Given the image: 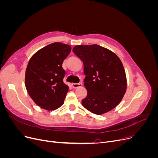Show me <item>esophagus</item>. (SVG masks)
Returning <instances> with one entry per match:
<instances>
[{
	"mask_svg": "<svg viewBox=\"0 0 158 158\" xmlns=\"http://www.w3.org/2000/svg\"><path fill=\"white\" fill-rule=\"evenodd\" d=\"M72 86H73V88H77L82 86V84L81 82H80V83H73V84H72Z\"/></svg>",
	"mask_w": 158,
	"mask_h": 158,
	"instance_id": "obj_1",
	"label": "esophagus"
}]
</instances>
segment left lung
<instances>
[{"instance_id":"1","label":"left lung","mask_w":158,"mask_h":158,"mask_svg":"<svg viewBox=\"0 0 158 158\" xmlns=\"http://www.w3.org/2000/svg\"><path fill=\"white\" fill-rule=\"evenodd\" d=\"M73 51L84 64V85L88 94L82 106L99 115L116 107L127 90L125 70L120 59L95 44L76 45Z\"/></svg>"}]
</instances>
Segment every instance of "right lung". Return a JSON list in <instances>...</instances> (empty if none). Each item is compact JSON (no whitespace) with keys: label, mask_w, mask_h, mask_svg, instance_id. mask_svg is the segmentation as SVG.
<instances>
[{"label":"right lung","mask_w":158,"mask_h":158,"mask_svg":"<svg viewBox=\"0 0 158 158\" xmlns=\"http://www.w3.org/2000/svg\"><path fill=\"white\" fill-rule=\"evenodd\" d=\"M70 51V45L53 43L36 52L27 64L25 76L27 93L38 106L47 111L64 103L69 86L63 82L66 72L62 64Z\"/></svg>","instance_id":"right-lung-1"}]
</instances>
